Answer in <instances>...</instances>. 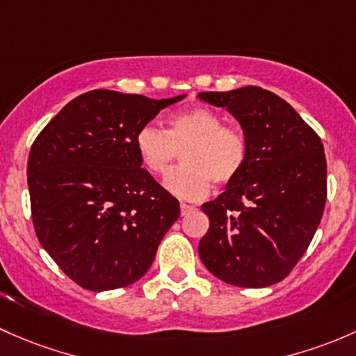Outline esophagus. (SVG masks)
<instances>
[{
    "instance_id": "34e87169",
    "label": "esophagus",
    "mask_w": 356,
    "mask_h": 356,
    "mask_svg": "<svg viewBox=\"0 0 356 356\" xmlns=\"http://www.w3.org/2000/svg\"><path fill=\"white\" fill-rule=\"evenodd\" d=\"M179 211H181V216H186V214H188V212L195 211V207H193V205H190V204L181 202V204H179Z\"/></svg>"
}]
</instances>
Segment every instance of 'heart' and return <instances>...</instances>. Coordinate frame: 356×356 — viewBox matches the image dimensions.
<instances>
[{
  "label": "heart",
  "mask_w": 356,
  "mask_h": 356,
  "mask_svg": "<svg viewBox=\"0 0 356 356\" xmlns=\"http://www.w3.org/2000/svg\"><path fill=\"white\" fill-rule=\"evenodd\" d=\"M135 149L154 177L166 175L183 152L185 166L168 175L164 186L185 200L207 195L211 181L232 183L243 170L248 152L243 131L222 127L221 115L204 106L175 113L170 130L144 124L135 135Z\"/></svg>",
  "instance_id": "1"
}]
</instances>
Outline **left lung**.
<instances>
[{
  "label": "left lung",
  "instance_id": "left-lung-1",
  "mask_svg": "<svg viewBox=\"0 0 356 356\" xmlns=\"http://www.w3.org/2000/svg\"><path fill=\"white\" fill-rule=\"evenodd\" d=\"M199 97L232 113L248 147L241 173L202 204L209 232L199 243L200 260L233 286L280 283L307 252L324 212V145L284 99L260 87Z\"/></svg>",
  "mask_w": 356,
  "mask_h": 356
}]
</instances>
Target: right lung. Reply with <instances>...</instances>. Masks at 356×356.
I'll use <instances>...</instances> for the list:
<instances>
[{"mask_svg":"<svg viewBox=\"0 0 356 356\" xmlns=\"http://www.w3.org/2000/svg\"><path fill=\"white\" fill-rule=\"evenodd\" d=\"M185 96L90 90L70 101L31 147L35 234L79 286L108 291L140 280L179 218V204L144 170L135 135Z\"/></svg>","mask_w":356,"mask_h":356,"instance_id":"1","label":"right lung"}]
</instances>
